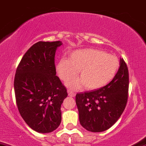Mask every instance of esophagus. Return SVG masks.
Segmentation results:
<instances>
[{"label": "esophagus", "mask_w": 146, "mask_h": 146, "mask_svg": "<svg viewBox=\"0 0 146 146\" xmlns=\"http://www.w3.org/2000/svg\"><path fill=\"white\" fill-rule=\"evenodd\" d=\"M67 92H68L69 96H70V97H74V96H75L74 93L73 91H72L71 90H68V91H67Z\"/></svg>", "instance_id": "obj_1"}]
</instances>
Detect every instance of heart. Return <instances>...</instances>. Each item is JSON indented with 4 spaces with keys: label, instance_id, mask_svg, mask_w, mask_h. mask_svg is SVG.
<instances>
[{
    "label": "heart",
    "instance_id": "1",
    "mask_svg": "<svg viewBox=\"0 0 146 146\" xmlns=\"http://www.w3.org/2000/svg\"><path fill=\"white\" fill-rule=\"evenodd\" d=\"M119 60L115 55L95 48H84L70 52L68 59L62 58L55 64V70L63 82L79 79L67 84L72 89L94 90L109 84L117 72Z\"/></svg>",
    "mask_w": 146,
    "mask_h": 146
}]
</instances>
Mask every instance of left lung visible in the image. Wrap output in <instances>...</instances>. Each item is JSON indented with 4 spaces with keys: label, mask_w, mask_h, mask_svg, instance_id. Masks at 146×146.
Listing matches in <instances>:
<instances>
[{
    "label": "left lung",
    "mask_w": 146,
    "mask_h": 146,
    "mask_svg": "<svg viewBox=\"0 0 146 146\" xmlns=\"http://www.w3.org/2000/svg\"><path fill=\"white\" fill-rule=\"evenodd\" d=\"M119 68L114 79L98 89L76 95L79 122L87 131L108 130L119 119L125 109L129 89L127 64L120 58Z\"/></svg>",
    "instance_id": "8db88e82"
}]
</instances>
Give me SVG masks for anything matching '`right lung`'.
I'll list each match as a JSON object with an SVG mask.
<instances>
[{
    "label": "right lung",
    "instance_id": "obj_1",
    "mask_svg": "<svg viewBox=\"0 0 146 146\" xmlns=\"http://www.w3.org/2000/svg\"><path fill=\"white\" fill-rule=\"evenodd\" d=\"M61 41H39L21 60L14 81L18 110L29 127L50 133L60 124L61 105L67 89L56 76L55 55Z\"/></svg>",
    "mask_w": 146,
    "mask_h": 146
}]
</instances>
